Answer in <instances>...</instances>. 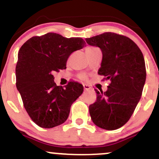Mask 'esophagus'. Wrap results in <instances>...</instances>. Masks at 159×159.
Wrapping results in <instances>:
<instances>
[{"instance_id": "esophagus-1", "label": "esophagus", "mask_w": 159, "mask_h": 159, "mask_svg": "<svg viewBox=\"0 0 159 159\" xmlns=\"http://www.w3.org/2000/svg\"><path fill=\"white\" fill-rule=\"evenodd\" d=\"M83 87H84V90H89L90 89V87L88 84H84Z\"/></svg>"}]
</instances>
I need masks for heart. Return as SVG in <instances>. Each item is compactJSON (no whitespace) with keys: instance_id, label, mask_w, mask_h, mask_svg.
<instances>
[{"instance_id":"1","label":"heart","mask_w":159,"mask_h":159,"mask_svg":"<svg viewBox=\"0 0 159 159\" xmlns=\"http://www.w3.org/2000/svg\"><path fill=\"white\" fill-rule=\"evenodd\" d=\"M91 48H88L87 49H91ZM81 78H82V79H86V78H87V77H86V75H81Z\"/></svg>"}]
</instances>
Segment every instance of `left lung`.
Wrapping results in <instances>:
<instances>
[{
  "instance_id": "8db88e82",
  "label": "left lung",
  "mask_w": 159,
  "mask_h": 159,
  "mask_svg": "<svg viewBox=\"0 0 159 159\" xmlns=\"http://www.w3.org/2000/svg\"><path fill=\"white\" fill-rule=\"evenodd\" d=\"M86 42L101 49L98 74L111 81L105 92L95 90L97 99L89 106L91 119L98 127L115 130L129 121L140 99L147 76L143 55L132 39L114 33L87 38Z\"/></svg>"
}]
</instances>
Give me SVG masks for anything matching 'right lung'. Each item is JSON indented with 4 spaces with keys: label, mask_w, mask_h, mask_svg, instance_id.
<instances>
[{
    "label": "right lung",
    "mask_w": 159,
    "mask_h": 159,
    "mask_svg": "<svg viewBox=\"0 0 159 159\" xmlns=\"http://www.w3.org/2000/svg\"><path fill=\"white\" fill-rule=\"evenodd\" d=\"M84 44L81 38L48 33L30 38L20 48L16 87L25 110L39 126L51 129L64 123L71 105L83 93V85L77 82L69 81L64 88L57 86L53 73L66 69L69 55Z\"/></svg>",
    "instance_id": "obj_1"
}]
</instances>
